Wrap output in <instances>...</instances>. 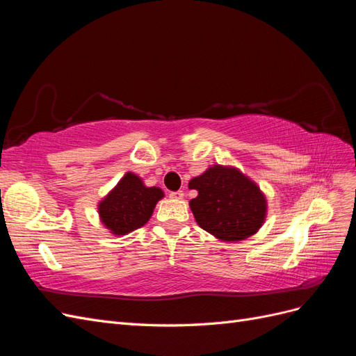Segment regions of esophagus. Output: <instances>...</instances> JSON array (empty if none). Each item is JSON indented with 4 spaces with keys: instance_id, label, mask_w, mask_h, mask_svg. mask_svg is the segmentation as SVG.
Listing matches in <instances>:
<instances>
[{
    "instance_id": "obj_1",
    "label": "esophagus",
    "mask_w": 356,
    "mask_h": 356,
    "mask_svg": "<svg viewBox=\"0 0 356 356\" xmlns=\"http://www.w3.org/2000/svg\"><path fill=\"white\" fill-rule=\"evenodd\" d=\"M169 196H170V199H175V200H182V199H184V191H172Z\"/></svg>"
}]
</instances>
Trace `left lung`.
<instances>
[{
    "label": "left lung",
    "instance_id": "obj_1",
    "mask_svg": "<svg viewBox=\"0 0 356 356\" xmlns=\"http://www.w3.org/2000/svg\"><path fill=\"white\" fill-rule=\"evenodd\" d=\"M188 188L197 190V197L190 200L196 222L218 241H245L266 221V195L238 168L212 165L191 178Z\"/></svg>",
    "mask_w": 356,
    "mask_h": 356
}]
</instances>
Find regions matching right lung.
<instances>
[{
  "label": "right lung",
  "mask_w": 356,
  "mask_h": 356,
  "mask_svg": "<svg viewBox=\"0 0 356 356\" xmlns=\"http://www.w3.org/2000/svg\"><path fill=\"white\" fill-rule=\"evenodd\" d=\"M163 197V190L147 187L141 177L129 170L108 195L99 200V220L111 234L124 236L145 225L157 202Z\"/></svg>",
  "instance_id": "1"
}]
</instances>
